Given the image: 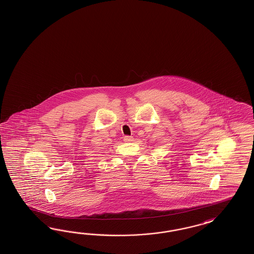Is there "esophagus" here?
<instances>
[{"instance_id": "obj_1", "label": "esophagus", "mask_w": 254, "mask_h": 254, "mask_svg": "<svg viewBox=\"0 0 254 254\" xmlns=\"http://www.w3.org/2000/svg\"><path fill=\"white\" fill-rule=\"evenodd\" d=\"M133 139H134V138H133L132 136H125V137H124V141H125V142H131Z\"/></svg>"}]
</instances>
